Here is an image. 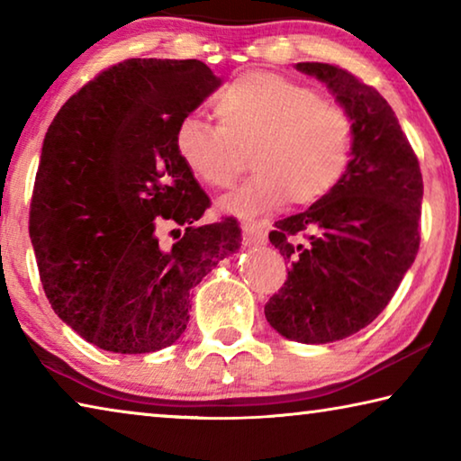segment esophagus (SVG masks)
<instances>
[{
  "label": "esophagus",
  "instance_id": "1",
  "mask_svg": "<svg viewBox=\"0 0 461 461\" xmlns=\"http://www.w3.org/2000/svg\"><path fill=\"white\" fill-rule=\"evenodd\" d=\"M241 233H244V244L246 246H258V244H264V241H267L262 230L256 223L246 221L244 225H241Z\"/></svg>",
  "mask_w": 461,
  "mask_h": 461
}]
</instances>
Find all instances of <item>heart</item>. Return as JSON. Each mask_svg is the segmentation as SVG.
Segmentation results:
<instances>
[{
    "label": "heart",
    "mask_w": 461,
    "mask_h": 461,
    "mask_svg": "<svg viewBox=\"0 0 461 461\" xmlns=\"http://www.w3.org/2000/svg\"><path fill=\"white\" fill-rule=\"evenodd\" d=\"M220 126L185 118L175 130V152L199 183L228 189L252 154L256 173L221 207L254 217L286 205L307 207L327 197L348 173L354 126L339 105L286 77L252 71L217 93Z\"/></svg>",
    "instance_id": "1"
}]
</instances>
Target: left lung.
Returning a JSON list of instances; mask_svg holds the SVG:
<instances>
[{
	"label": "left lung",
	"mask_w": 461,
	"mask_h": 461,
	"mask_svg": "<svg viewBox=\"0 0 461 461\" xmlns=\"http://www.w3.org/2000/svg\"><path fill=\"white\" fill-rule=\"evenodd\" d=\"M327 85L354 126V154L339 185L307 212L285 217L272 246L291 264L264 315L286 339L330 343L364 330L415 262L423 176L393 107L327 62H296Z\"/></svg>",
	"instance_id": "8db88e82"
}]
</instances>
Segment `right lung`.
Instances as JSON below:
<instances>
[{
  "label": "right lung",
  "instance_id": "add662e5",
  "mask_svg": "<svg viewBox=\"0 0 461 461\" xmlns=\"http://www.w3.org/2000/svg\"><path fill=\"white\" fill-rule=\"evenodd\" d=\"M220 87L201 60L128 59L54 115L38 165L30 238L46 299L105 352L168 348L189 323L191 288L240 249L236 217L212 207L175 152V130ZM181 224L177 241L158 233Z\"/></svg>",
  "mask_w": 461,
  "mask_h": 461
}]
</instances>
